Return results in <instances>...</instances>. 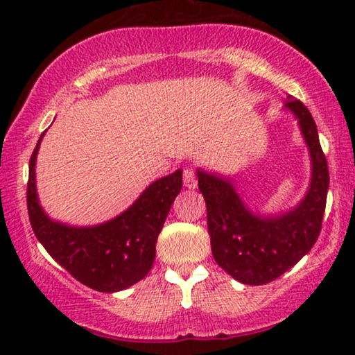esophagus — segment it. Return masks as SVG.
<instances>
[{"label":"esophagus","mask_w":355,"mask_h":355,"mask_svg":"<svg viewBox=\"0 0 355 355\" xmlns=\"http://www.w3.org/2000/svg\"><path fill=\"white\" fill-rule=\"evenodd\" d=\"M182 181L184 186L187 189H196L197 187V174L193 168H186L182 173Z\"/></svg>","instance_id":"esophagus-1"}]
</instances>
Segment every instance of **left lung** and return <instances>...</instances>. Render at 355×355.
Returning a JSON list of instances; mask_svg holds the SVG:
<instances>
[{
	"mask_svg": "<svg viewBox=\"0 0 355 355\" xmlns=\"http://www.w3.org/2000/svg\"><path fill=\"white\" fill-rule=\"evenodd\" d=\"M284 108L297 119L312 162L310 187L302 202L281 215L252 213L227 178L197 169L198 189L207 203L213 259L242 284L270 283L297 263L317 242L327 207L328 163L317 124L300 100L288 96Z\"/></svg>",
	"mask_w": 355,
	"mask_h": 355,
	"instance_id": "obj_1",
	"label": "left lung"
}]
</instances>
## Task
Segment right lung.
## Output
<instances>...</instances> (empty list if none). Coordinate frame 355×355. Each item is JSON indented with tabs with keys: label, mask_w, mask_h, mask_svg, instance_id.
Here are the masks:
<instances>
[{
	"label": "right lung",
	"mask_w": 355,
	"mask_h": 355,
	"mask_svg": "<svg viewBox=\"0 0 355 355\" xmlns=\"http://www.w3.org/2000/svg\"><path fill=\"white\" fill-rule=\"evenodd\" d=\"M43 134L28 163L27 182L28 220L37 239L62 268L92 289L118 293L139 283L152 270L158 234L181 192L182 171L150 184L128 210L103 225L67 226L53 221L37 197L35 162Z\"/></svg>",
	"instance_id": "add662e5"
}]
</instances>
